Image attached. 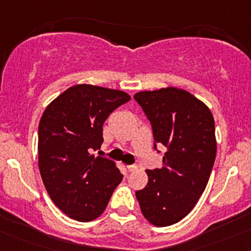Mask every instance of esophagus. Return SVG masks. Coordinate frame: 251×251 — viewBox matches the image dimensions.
Returning a JSON list of instances; mask_svg holds the SVG:
<instances>
[{
    "instance_id": "34e87169",
    "label": "esophagus",
    "mask_w": 251,
    "mask_h": 251,
    "mask_svg": "<svg viewBox=\"0 0 251 251\" xmlns=\"http://www.w3.org/2000/svg\"><path fill=\"white\" fill-rule=\"evenodd\" d=\"M127 169L128 172H136V170L138 169V167H137L136 164H131V166H127Z\"/></svg>"
}]
</instances>
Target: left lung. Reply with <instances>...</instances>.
Wrapping results in <instances>:
<instances>
[{
  "instance_id": "8db88e82",
  "label": "left lung",
  "mask_w": 251,
  "mask_h": 251,
  "mask_svg": "<svg viewBox=\"0 0 251 251\" xmlns=\"http://www.w3.org/2000/svg\"><path fill=\"white\" fill-rule=\"evenodd\" d=\"M134 100L151 124L153 149L167 148L162 168L147 170L148 184L136 197L151 224L169 226L193 210L208 182L217 153L213 115L194 95L174 87L139 92Z\"/></svg>"
}]
</instances>
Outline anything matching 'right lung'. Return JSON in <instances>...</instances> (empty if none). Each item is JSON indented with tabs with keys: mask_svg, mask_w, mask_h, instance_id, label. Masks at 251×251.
Returning <instances> with one entry per match:
<instances>
[{
	"mask_svg": "<svg viewBox=\"0 0 251 251\" xmlns=\"http://www.w3.org/2000/svg\"><path fill=\"white\" fill-rule=\"evenodd\" d=\"M130 100L121 90L77 84L43 113L38 128L40 175L52 201L70 218L90 222L101 216L123 180L114 162L93 151L101 148L109 114Z\"/></svg>",
	"mask_w": 251,
	"mask_h": 251,
	"instance_id": "obj_1",
	"label": "right lung"
}]
</instances>
